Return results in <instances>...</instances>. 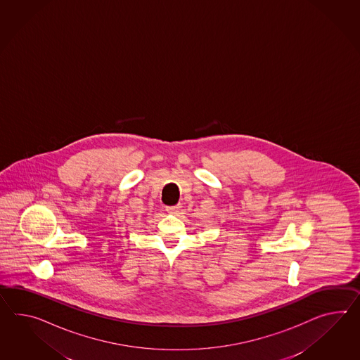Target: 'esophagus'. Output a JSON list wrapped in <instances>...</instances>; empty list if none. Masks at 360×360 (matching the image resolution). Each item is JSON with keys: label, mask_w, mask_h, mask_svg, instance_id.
Segmentation results:
<instances>
[{"label": "esophagus", "mask_w": 360, "mask_h": 360, "mask_svg": "<svg viewBox=\"0 0 360 360\" xmlns=\"http://www.w3.org/2000/svg\"><path fill=\"white\" fill-rule=\"evenodd\" d=\"M181 210V205H173V207H167V213H172V214H176L178 211Z\"/></svg>", "instance_id": "esophagus-1"}]
</instances>
